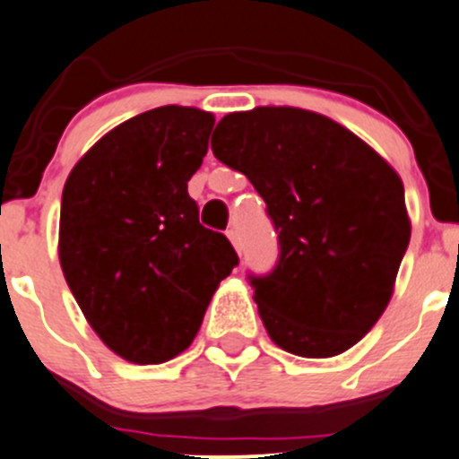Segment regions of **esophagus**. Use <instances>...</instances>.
Listing matches in <instances>:
<instances>
[{
	"instance_id": "1",
	"label": "esophagus",
	"mask_w": 459,
	"mask_h": 459,
	"mask_svg": "<svg viewBox=\"0 0 459 459\" xmlns=\"http://www.w3.org/2000/svg\"><path fill=\"white\" fill-rule=\"evenodd\" d=\"M226 235H229V239H230V242H233L235 251L242 253V239H239V233H238V230L230 229V230H226Z\"/></svg>"
}]
</instances>
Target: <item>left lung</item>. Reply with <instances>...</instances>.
Listing matches in <instances>:
<instances>
[{"instance_id": "8db88e82", "label": "left lung", "mask_w": 459, "mask_h": 459, "mask_svg": "<svg viewBox=\"0 0 459 459\" xmlns=\"http://www.w3.org/2000/svg\"><path fill=\"white\" fill-rule=\"evenodd\" d=\"M212 154L248 177L278 233V260L248 273L271 341L327 359L361 341L393 296L411 242L403 184L359 136L296 107L217 123Z\"/></svg>"}]
</instances>
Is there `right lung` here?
<instances>
[{
  "label": "right lung",
  "mask_w": 459,
  "mask_h": 459,
  "mask_svg": "<svg viewBox=\"0 0 459 459\" xmlns=\"http://www.w3.org/2000/svg\"><path fill=\"white\" fill-rule=\"evenodd\" d=\"M212 126L195 107L143 111L102 136L62 190L66 284L107 348L139 366L188 348L239 262L224 233L199 224L188 195Z\"/></svg>",
  "instance_id": "right-lung-1"
}]
</instances>
